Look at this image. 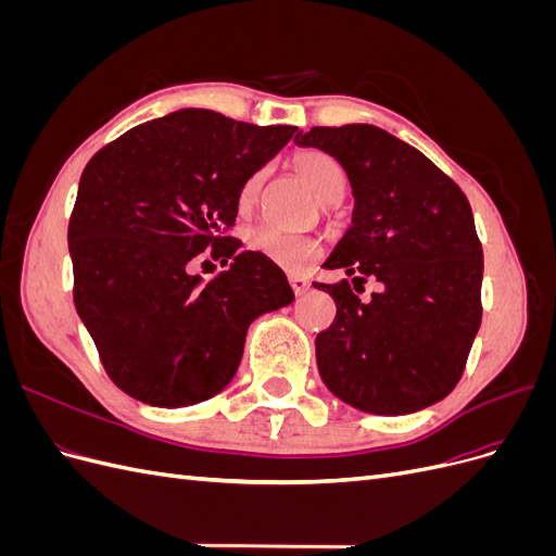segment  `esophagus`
Listing matches in <instances>:
<instances>
[{
  "label": "esophagus",
  "instance_id": "esophagus-1",
  "mask_svg": "<svg viewBox=\"0 0 556 556\" xmlns=\"http://www.w3.org/2000/svg\"><path fill=\"white\" fill-rule=\"evenodd\" d=\"M290 285H292V290H294L296 296L306 294L311 290V282L306 278H301V276H290Z\"/></svg>",
  "mask_w": 556,
  "mask_h": 556
}]
</instances>
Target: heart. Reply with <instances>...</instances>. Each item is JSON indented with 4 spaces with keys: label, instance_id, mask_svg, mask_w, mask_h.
<instances>
[{
    "label": "heart",
    "instance_id": "b5f03b06",
    "mask_svg": "<svg viewBox=\"0 0 556 556\" xmlns=\"http://www.w3.org/2000/svg\"><path fill=\"white\" fill-rule=\"evenodd\" d=\"M292 166L299 178L308 185L319 204L329 206L343 199L348 190V174L339 164V160H333L331 155L323 153V150L311 148L296 153L292 157ZM262 180L264 174L257 172L243 182L239 194L241 211L255 206L262 190ZM248 245L250 250L262 252V255L271 260L274 264L290 268V271H299V268H304L308 262L317 257V243L311 237L278 231L274 227H257L255 231H250Z\"/></svg>",
    "mask_w": 556,
    "mask_h": 556
}]
</instances>
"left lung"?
I'll return each mask as SVG.
<instances>
[{"label": "left lung", "instance_id": "obj_1", "mask_svg": "<svg viewBox=\"0 0 556 556\" xmlns=\"http://www.w3.org/2000/svg\"><path fill=\"white\" fill-rule=\"evenodd\" d=\"M296 146L345 169L355 208L327 268L381 282L366 305L343 278L313 282L336 319L315 339L327 390L352 408L408 415L445 399L480 329L482 245L459 185L417 148L376 125L313 127Z\"/></svg>", "mask_w": 556, "mask_h": 556}]
</instances>
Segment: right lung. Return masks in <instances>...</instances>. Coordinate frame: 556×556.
Returning a JSON list of instances; mask_svg holds the SVG:
<instances>
[{
	"label": "right lung",
	"mask_w": 556,
	"mask_h": 556,
	"mask_svg": "<svg viewBox=\"0 0 556 556\" xmlns=\"http://www.w3.org/2000/svg\"><path fill=\"white\" fill-rule=\"evenodd\" d=\"M294 134L180 109L88 162L66 233L74 304L109 378L131 399L185 408L223 392L252 319L294 301L278 264L225 233L243 182ZM208 247L230 268L204 281L189 268Z\"/></svg>",
	"instance_id": "add662e5"
}]
</instances>
